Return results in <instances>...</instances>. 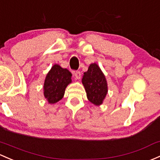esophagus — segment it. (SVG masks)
I'll return each instance as SVG.
<instances>
[{
	"label": "esophagus",
	"mask_w": 160,
	"mask_h": 160,
	"mask_svg": "<svg viewBox=\"0 0 160 160\" xmlns=\"http://www.w3.org/2000/svg\"><path fill=\"white\" fill-rule=\"evenodd\" d=\"M74 77L77 80H80L81 78V73L80 71H76L74 72Z\"/></svg>",
	"instance_id": "34e87169"
}]
</instances>
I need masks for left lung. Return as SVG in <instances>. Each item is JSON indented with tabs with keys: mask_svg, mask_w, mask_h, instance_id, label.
Returning a JSON list of instances; mask_svg holds the SVG:
<instances>
[{
	"mask_svg": "<svg viewBox=\"0 0 160 160\" xmlns=\"http://www.w3.org/2000/svg\"><path fill=\"white\" fill-rule=\"evenodd\" d=\"M82 83L89 101L95 106H100L108 93V85L105 75L96 63H91L83 73Z\"/></svg>",
	"mask_w": 160,
	"mask_h": 160,
	"instance_id": "left-lung-1",
	"label": "left lung"
}]
</instances>
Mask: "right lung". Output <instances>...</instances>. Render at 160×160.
Returning <instances> with one entry per match:
<instances>
[{
    "mask_svg": "<svg viewBox=\"0 0 160 160\" xmlns=\"http://www.w3.org/2000/svg\"><path fill=\"white\" fill-rule=\"evenodd\" d=\"M72 74L66 68L55 63L49 70L43 83V96L50 104L60 101L65 90L72 83Z\"/></svg>",
    "mask_w": 160,
    "mask_h": 160,
    "instance_id": "right-lung-1",
    "label": "right lung"
}]
</instances>
